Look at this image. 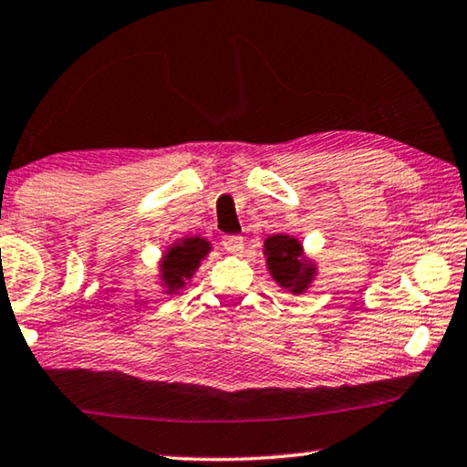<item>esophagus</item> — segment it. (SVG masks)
I'll use <instances>...</instances> for the list:
<instances>
[{
    "label": "esophagus",
    "instance_id": "esophagus-1",
    "mask_svg": "<svg viewBox=\"0 0 467 467\" xmlns=\"http://www.w3.org/2000/svg\"><path fill=\"white\" fill-rule=\"evenodd\" d=\"M222 247H224L228 254H241L243 247H245V243H243V236L239 234H226L224 239H222Z\"/></svg>",
    "mask_w": 467,
    "mask_h": 467
}]
</instances>
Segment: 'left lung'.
<instances>
[{"instance_id": "1", "label": "left lung", "mask_w": 467, "mask_h": 467, "mask_svg": "<svg viewBox=\"0 0 467 467\" xmlns=\"http://www.w3.org/2000/svg\"><path fill=\"white\" fill-rule=\"evenodd\" d=\"M264 255L272 278L295 295L306 293L316 278V264L306 260L301 243L291 234L268 236L264 243Z\"/></svg>"}]
</instances>
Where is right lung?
Returning a JSON list of instances; mask_svg holds the SVG:
<instances>
[{
    "mask_svg": "<svg viewBox=\"0 0 467 467\" xmlns=\"http://www.w3.org/2000/svg\"><path fill=\"white\" fill-rule=\"evenodd\" d=\"M210 243L202 236H189V239L176 241L172 247L166 249L160 264V280L166 286V293H179L193 278L203 257L210 254Z\"/></svg>",
    "mask_w": 467,
    "mask_h": 467,
    "instance_id": "obj_1",
    "label": "right lung"
}]
</instances>
